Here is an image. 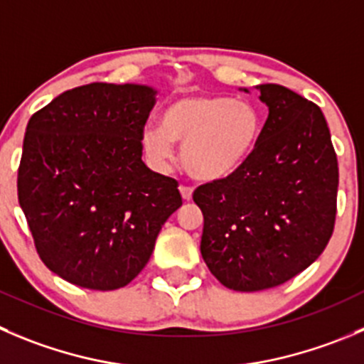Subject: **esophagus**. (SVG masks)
<instances>
[{"label": "esophagus", "instance_id": "1", "mask_svg": "<svg viewBox=\"0 0 364 364\" xmlns=\"http://www.w3.org/2000/svg\"><path fill=\"white\" fill-rule=\"evenodd\" d=\"M180 195H182L186 202H189L193 198V189L188 188V186H180Z\"/></svg>", "mask_w": 364, "mask_h": 364}]
</instances>
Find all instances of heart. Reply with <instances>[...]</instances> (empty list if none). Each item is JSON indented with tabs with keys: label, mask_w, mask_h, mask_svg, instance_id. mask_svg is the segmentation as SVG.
<instances>
[{
	"label": "heart",
	"mask_w": 364,
	"mask_h": 364,
	"mask_svg": "<svg viewBox=\"0 0 364 364\" xmlns=\"http://www.w3.org/2000/svg\"><path fill=\"white\" fill-rule=\"evenodd\" d=\"M262 132L261 110L247 100L191 95L176 98L161 124L141 130V146L157 168H168L180 148V162L198 182H220L240 171L254 155Z\"/></svg>",
	"instance_id": "1"
}]
</instances>
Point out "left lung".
Returning <instances> with one entry per match:
<instances>
[{
	"mask_svg": "<svg viewBox=\"0 0 364 364\" xmlns=\"http://www.w3.org/2000/svg\"><path fill=\"white\" fill-rule=\"evenodd\" d=\"M257 91L268 119L254 155L193 195L203 213V261L234 291L275 288L299 275L325 250L336 220L338 159L323 112L282 85Z\"/></svg>",
	"mask_w": 364,
	"mask_h": 364,
	"instance_id": "obj_1",
	"label": "left lung"
}]
</instances>
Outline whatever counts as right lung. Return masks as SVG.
<instances>
[{"mask_svg": "<svg viewBox=\"0 0 364 364\" xmlns=\"http://www.w3.org/2000/svg\"><path fill=\"white\" fill-rule=\"evenodd\" d=\"M155 95L148 85L96 82L62 92L26 124L19 205L44 264L80 288L132 282L182 205L178 182L141 159Z\"/></svg>", "mask_w": 364, "mask_h": 364, "instance_id": "1", "label": "right lung"}]
</instances>
